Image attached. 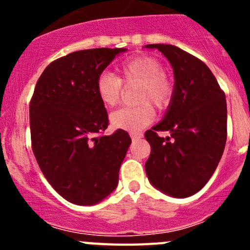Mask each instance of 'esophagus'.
Masks as SVG:
<instances>
[{
  "label": "esophagus",
  "mask_w": 250,
  "mask_h": 250,
  "mask_svg": "<svg viewBox=\"0 0 250 250\" xmlns=\"http://www.w3.org/2000/svg\"><path fill=\"white\" fill-rule=\"evenodd\" d=\"M130 136H131L132 140L135 141V140H139V139L143 138V134H135V132H131V134H130Z\"/></svg>",
  "instance_id": "obj_1"
}]
</instances>
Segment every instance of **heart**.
Here are the masks:
<instances>
[{"instance_id": "heart-1", "label": "heart", "mask_w": 250, "mask_h": 250, "mask_svg": "<svg viewBox=\"0 0 250 250\" xmlns=\"http://www.w3.org/2000/svg\"><path fill=\"white\" fill-rule=\"evenodd\" d=\"M120 79L111 72L99 75L95 90L99 100L106 107L118 105L123 92V83H138L135 107H123L110 115V124L114 129L138 132L145 129L155 118V111L150 104L161 110L169 105L173 95V85L164 72L158 59L141 55L121 63Z\"/></svg>"}]
</instances>
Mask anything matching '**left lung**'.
<instances>
[{"label":"left lung","instance_id":"left-lung-1","mask_svg":"<svg viewBox=\"0 0 250 250\" xmlns=\"http://www.w3.org/2000/svg\"><path fill=\"white\" fill-rule=\"evenodd\" d=\"M164 55L174 71V89L164 118L145 132L151 152L147 179L173 198L202 189L215 171L227 141V103L213 72L182 48L167 43L145 45ZM156 131H169L160 138Z\"/></svg>","mask_w":250,"mask_h":250}]
</instances>
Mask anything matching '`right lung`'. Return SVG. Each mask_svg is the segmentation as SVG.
I'll use <instances>...</instances> for the list:
<instances>
[{
  "label": "right lung",
  "instance_id": "right-lung-1",
  "mask_svg": "<svg viewBox=\"0 0 250 250\" xmlns=\"http://www.w3.org/2000/svg\"><path fill=\"white\" fill-rule=\"evenodd\" d=\"M126 48L75 51L51 62L40 76L30 103L32 150L40 169L60 195L77 205H95L119 183L131 144L109 125L95 83L115 56Z\"/></svg>",
  "mask_w": 250,
  "mask_h": 250
}]
</instances>
